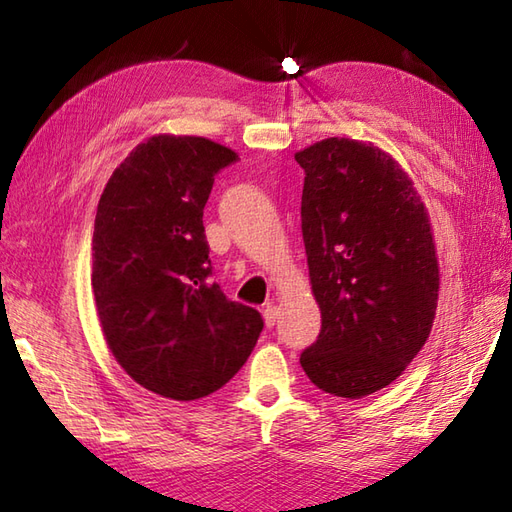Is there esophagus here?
<instances>
[{
    "label": "esophagus",
    "mask_w": 512,
    "mask_h": 512,
    "mask_svg": "<svg viewBox=\"0 0 512 512\" xmlns=\"http://www.w3.org/2000/svg\"><path fill=\"white\" fill-rule=\"evenodd\" d=\"M264 319H266V325H268V328H273V325L277 323V317H279V310H277V303L273 301V299H270L268 303H266V306H264Z\"/></svg>",
    "instance_id": "34e87169"
}]
</instances>
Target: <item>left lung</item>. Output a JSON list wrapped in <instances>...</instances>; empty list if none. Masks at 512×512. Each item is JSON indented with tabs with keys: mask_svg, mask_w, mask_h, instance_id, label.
<instances>
[{
	"mask_svg": "<svg viewBox=\"0 0 512 512\" xmlns=\"http://www.w3.org/2000/svg\"><path fill=\"white\" fill-rule=\"evenodd\" d=\"M295 160L321 310L301 367L319 389L356 400L394 383L431 334L440 264L429 211L400 162L369 140L325 138Z\"/></svg>",
	"mask_w": 512,
	"mask_h": 512,
	"instance_id": "obj_1",
	"label": "left lung"
}]
</instances>
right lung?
Here are the masks:
<instances>
[{
	"label": "right lung",
	"mask_w": 512,
	"mask_h": 512,
	"mask_svg": "<svg viewBox=\"0 0 512 512\" xmlns=\"http://www.w3.org/2000/svg\"><path fill=\"white\" fill-rule=\"evenodd\" d=\"M237 160L202 136L156 134L107 180L92 237V292L105 343L129 378L198 400L231 380L264 328L211 281L204 204Z\"/></svg>",
	"instance_id": "right-lung-1"
}]
</instances>
